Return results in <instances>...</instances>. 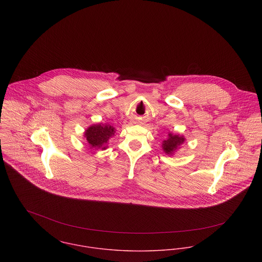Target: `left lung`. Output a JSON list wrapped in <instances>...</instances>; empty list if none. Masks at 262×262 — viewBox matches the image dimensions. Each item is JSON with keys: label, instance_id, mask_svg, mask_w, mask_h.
Listing matches in <instances>:
<instances>
[{"label": "left lung", "instance_id": "left-lung-1", "mask_svg": "<svg viewBox=\"0 0 262 262\" xmlns=\"http://www.w3.org/2000/svg\"><path fill=\"white\" fill-rule=\"evenodd\" d=\"M186 142V138L183 135L174 134L172 132L167 133V138L162 141L161 147L167 155H173L182 145Z\"/></svg>", "mask_w": 262, "mask_h": 262}]
</instances>
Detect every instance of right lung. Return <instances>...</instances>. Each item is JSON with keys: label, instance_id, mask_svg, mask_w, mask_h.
Instances as JSON below:
<instances>
[{"label": "right lung", "instance_id": "right-lung-1", "mask_svg": "<svg viewBox=\"0 0 262 262\" xmlns=\"http://www.w3.org/2000/svg\"><path fill=\"white\" fill-rule=\"evenodd\" d=\"M116 129L110 124H93L83 132L89 147L94 149L105 150L108 148L109 140L115 136Z\"/></svg>", "mask_w": 262, "mask_h": 262}]
</instances>
